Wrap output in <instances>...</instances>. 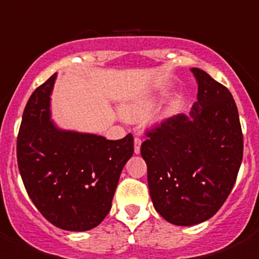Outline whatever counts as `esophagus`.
<instances>
[{
	"label": "esophagus",
	"instance_id": "obj_1",
	"mask_svg": "<svg viewBox=\"0 0 259 259\" xmlns=\"http://www.w3.org/2000/svg\"><path fill=\"white\" fill-rule=\"evenodd\" d=\"M141 143H143V141H141L140 137H135V153H136V154H139V153H140Z\"/></svg>",
	"mask_w": 259,
	"mask_h": 259
}]
</instances>
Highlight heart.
<instances>
[{
	"label": "heart",
	"mask_w": 259,
	"mask_h": 259,
	"mask_svg": "<svg viewBox=\"0 0 259 259\" xmlns=\"http://www.w3.org/2000/svg\"><path fill=\"white\" fill-rule=\"evenodd\" d=\"M154 106L153 98H139L131 104L125 105L123 114L130 119H140L149 113Z\"/></svg>",
	"instance_id": "b5f03b06"
}]
</instances>
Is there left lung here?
I'll return each instance as SVG.
<instances>
[{
  "instance_id": "left-lung-1",
  "label": "left lung",
  "mask_w": 259,
  "mask_h": 259,
  "mask_svg": "<svg viewBox=\"0 0 259 259\" xmlns=\"http://www.w3.org/2000/svg\"><path fill=\"white\" fill-rule=\"evenodd\" d=\"M198 101L191 119H164L146 131L141 155L154 209L176 226L210 219L230 196L244 152L239 111L232 95L200 68Z\"/></svg>"
}]
</instances>
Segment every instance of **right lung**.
<instances>
[{"mask_svg":"<svg viewBox=\"0 0 259 259\" xmlns=\"http://www.w3.org/2000/svg\"><path fill=\"white\" fill-rule=\"evenodd\" d=\"M56 74L32 93L17 139L23 184L47 221L66 231L97 227L111 209L119 176L134 154V136L61 131L50 120Z\"/></svg>","mask_w":259,"mask_h":259,"instance_id":"right-lung-1","label":"right lung"}]
</instances>
